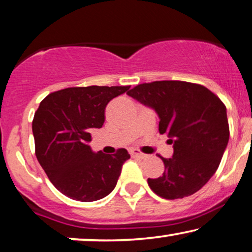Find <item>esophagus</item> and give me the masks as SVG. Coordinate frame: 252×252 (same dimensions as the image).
<instances>
[{"instance_id": "34e87169", "label": "esophagus", "mask_w": 252, "mask_h": 252, "mask_svg": "<svg viewBox=\"0 0 252 252\" xmlns=\"http://www.w3.org/2000/svg\"><path fill=\"white\" fill-rule=\"evenodd\" d=\"M129 154H130V156H133V158H146V155L142 154L141 152H139L138 149H130Z\"/></svg>"}]
</instances>
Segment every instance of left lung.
Listing matches in <instances>:
<instances>
[{"instance_id": "left-lung-1", "label": "left lung", "mask_w": 252, "mask_h": 252, "mask_svg": "<svg viewBox=\"0 0 252 252\" xmlns=\"http://www.w3.org/2000/svg\"><path fill=\"white\" fill-rule=\"evenodd\" d=\"M150 107L159 118L158 130L174 147L171 158H162L161 177L148 185L164 199L188 197L200 190L220 164L229 141L227 109L217 94L200 84L155 81L127 93Z\"/></svg>"}]
</instances>
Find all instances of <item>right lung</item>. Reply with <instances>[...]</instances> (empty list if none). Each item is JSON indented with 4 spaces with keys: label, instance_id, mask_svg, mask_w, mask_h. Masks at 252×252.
<instances>
[{
    "label": "right lung",
    "instance_id": "1",
    "mask_svg": "<svg viewBox=\"0 0 252 252\" xmlns=\"http://www.w3.org/2000/svg\"><path fill=\"white\" fill-rule=\"evenodd\" d=\"M129 87H77L55 91L41 100L32 122L35 156L55 188L78 201L110 194L130 156L126 149L109 155L93 152L91 132L105 120L111 99Z\"/></svg>",
    "mask_w": 252,
    "mask_h": 252
}]
</instances>
